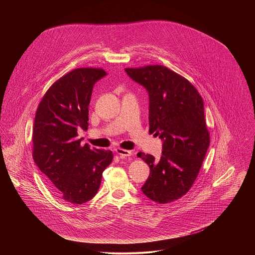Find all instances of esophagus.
<instances>
[{"mask_svg":"<svg viewBox=\"0 0 255 255\" xmlns=\"http://www.w3.org/2000/svg\"><path fill=\"white\" fill-rule=\"evenodd\" d=\"M115 151H116V153H117L118 155H120V157H123V158L128 157V156H130V155L132 154L131 151L126 150V149H122V148H116Z\"/></svg>","mask_w":255,"mask_h":255,"instance_id":"1","label":"esophagus"}]
</instances>
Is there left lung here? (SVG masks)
Listing matches in <instances>:
<instances>
[{
  "label": "left lung",
  "mask_w": 255,
  "mask_h": 255,
  "mask_svg": "<svg viewBox=\"0 0 255 255\" xmlns=\"http://www.w3.org/2000/svg\"><path fill=\"white\" fill-rule=\"evenodd\" d=\"M125 70L147 90L149 133L163 141L159 159L137 153L150 168L141 190L153 202H173L192 188L210 144L203 99L187 79L166 66L154 64Z\"/></svg>",
  "instance_id": "8db88e82"
}]
</instances>
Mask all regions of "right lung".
<instances>
[{"label":"right lung","mask_w":255,"mask_h":255,"mask_svg":"<svg viewBox=\"0 0 255 255\" xmlns=\"http://www.w3.org/2000/svg\"><path fill=\"white\" fill-rule=\"evenodd\" d=\"M106 75L96 67L69 71L47 90L36 111L33 159L54 194L67 203L92 200L113 160L111 150L90 148L78 138L80 129L88 130L94 85Z\"/></svg>","instance_id":"right-lung-1"}]
</instances>
